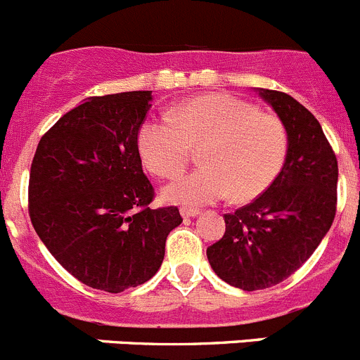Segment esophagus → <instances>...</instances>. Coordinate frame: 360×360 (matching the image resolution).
Segmentation results:
<instances>
[{"mask_svg": "<svg viewBox=\"0 0 360 360\" xmlns=\"http://www.w3.org/2000/svg\"><path fill=\"white\" fill-rule=\"evenodd\" d=\"M180 215L184 219H193L200 215V210H196V208H180Z\"/></svg>", "mask_w": 360, "mask_h": 360, "instance_id": "obj_1", "label": "esophagus"}]
</instances>
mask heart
Returning <instances> with one entry per match:
<instances>
[{
  "instance_id": "obj_1",
  "label": "heart",
  "mask_w": 360,
  "mask_h": 360,
  "mask_svg": "<svg viewBox=\"0 0 360 360\" xmlns=\"http://www.w3.org/2000/svg\"><path fill=\"white\" fill-rule=\"evenodd\" d=\"M198 146H203V167L167 184L162 189L167 203L200 208L229 194L235 201L255 200L279 174L288 139L277 116L228 94L189 98L171 118L146 120L139 127V155L160 178L182 173Z\"/></svg>"
}]
</instances>
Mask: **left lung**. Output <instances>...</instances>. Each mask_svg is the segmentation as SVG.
<instances>
[{"label": "left lung", "mask_w": 360, "mask_h": 360, "mask_svg": "<svg viewBox=\"0 0 360 360\" xmlns=\"http://www.w3.org/2000/svg\"><path fill=\"white\" fill-rule=\"evenodd\" d=\"M256 91L285 125V164L262 196L224 215V237L207 249L214 272L245 292L270 288L302 266L330 229L338 189V160L318 120L292 95Z\"/></svg>", "instance_id": "left-lung-1"}]
</instances>
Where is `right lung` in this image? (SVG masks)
<instances>
[{
  "label": "right lung",
  "mask_w": 360,
  "mask_h": 360,
  "mask_svg": "<svg viewBox=\"0 0 360 360\" xmlns=\"http://www.w3.org/2000/svg\"><path fill=\"white\" fill-rule=\"evenodd\" d=\"M152 91L84 98L37 146L30 171V217L65 270L95 290L120 293L152 279L182 217L148 207L138 132Z\"/></svg>",
  "instance_id": "1"
}]
</instances>
